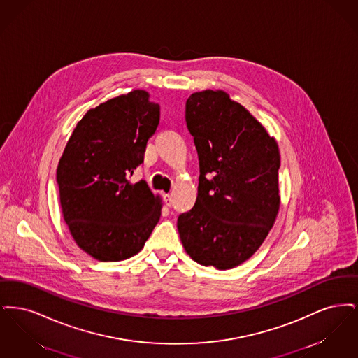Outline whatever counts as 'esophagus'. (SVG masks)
<instances>
[{
  "label": "esophagus",
  "instance_id": "esophagus-1",
  "mask_svg": "<svg viewBox=\"0 0 358 358\" xmlns=\"http://www.w3.org/2000/svg\"><path fill=\"white\" fill-rule=\"evenodd\" d=\"M164 200H165V203H166V205H168V206H171V194H169V193H165V194H164Z\"/></svg>",
  "mask_w": 358,
  "mask_h": 358
}]
</instances>
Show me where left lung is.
Here are the masks:
<instances>
[{"label": "left lung", "mask_w": 358, "mask_h": 358, "mask_svg": "<svg viewBox=\"0 0 358 358\" xmlns=\"http://www.w3.org/2000/svg\"><path fill=\"white\" fill-rule=\"evenodd\" d=\"M187 130L199 153L194 206L178 216L181 243L194 262L234 268L255 254L280 205L275 138L224 91L187 98Z\"/></svg>", "instance_id": "left-lung-1"}]
</instances>
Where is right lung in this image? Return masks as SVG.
I'll use <instances>...</instances> for the list:
<instances>
[{"instance_id":"right-lung-1","label":"right lung","mask_w":358,"mask_h":358,"mask_svg":"<svg viewBox=\"0 0 358 358\" xmlns=\"http://www.w3.org/2000/svg\"><path fill=\"white\" fill-rule=\"evenodd\" d=\"M149 98L134 90L88 110L57 165L64 222L76 244L101 262L138 254L161 216V199L146 181H129L159 123V104Z\"/></svg>"}]
</instances>
